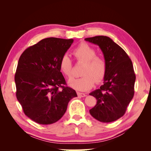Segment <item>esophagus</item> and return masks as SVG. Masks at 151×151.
I'll return each instance as SVG.
<instances>
[{
	"label": "esophagus",
	"instance_id": "34e87169",
	"mask_svg": "<svg viewBox=\"0 0 151 151\" xmlns=\"http://www.w3.org/2000/svg\"><path fill=\"white\" fill-rule=\"evenodd\" d=\"M77 95L78 97H85L86 96V94L85 93H79V92H78Z\"/></svg>",
	"mask_w": 151,
	"mask_h": 151
}]
</instances>
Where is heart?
<instances>
[{
	"label": "heart",
	"mask_w": 151,
	"mask_h": 151,
	"mask_svg": "<svg viewBox=\"0 0 151 151\" xmlns=\"http://www.w3.org/2000/svg\"><path fill=\"white\" fill-rule=\"evenodd\" d=\"M73 54L78 63H84L81 68L80 78H73L68 85L75 90L86 91L93 87L94 83H100L104 80L106 73V64L103 57L96 55L95 48L87 43L82 42L73 51ZM59 68L66 78L73 76V62L68 55L60 58Z\"/></svg>",
	"instance_id": "1"
}]
</instances>
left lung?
I'll return each instance as SVG.
<instances>
[{"instance_id": "obj_1", "label": "left lung", "mask_w": 151, "mask_h": 151, "mask_svg": "<svg viewBox=\"0 0 151 151\" xmlns=\"http://www.w3.org/2000/svg\"><path fill=\"white\" fill-rule=\"evenodd\" d=\"M85 40L99 45L106 64L103 85L89 94L97 101L89 112L102 122L116 121L124 115L134 96L136 76L132 61L126 52L108 37L96 36Z\"/></svg>"}]
</instances>
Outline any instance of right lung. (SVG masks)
<instances>
[{
    "mask_svg": "<svg viewBox=\"0 0 151 151\" xmlns=\"http://www.w3.org/2000/svg\"><path fill=\"white\" fill-rule=\"evenodd\" d=\"M73 42V39L47 38L27 48L19 58L14 76L16 96L24 113L37 123L58 121L70 99L77 96L66 86L59 68L60 58Z\"/></svg>",
    "mask_w": 151,
    "mask_h": 151,
    "instance_id": "1",
    "label": "right lung"
}]
</instances>
